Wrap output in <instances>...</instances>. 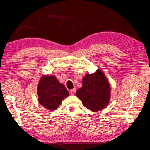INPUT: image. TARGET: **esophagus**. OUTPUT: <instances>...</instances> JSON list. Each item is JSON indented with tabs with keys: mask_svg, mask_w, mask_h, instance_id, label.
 <instances>
[{
	"mask_svg": "<svg viewBox=\"0 0 150 150\" xmlns=\"http://www.w3.org/2000/svg\"><path fill=\"white\" fill-rule=\"evenodd\" d=\"M70 92H71V93L72 94H74L76 93V88H74V89H71Z\"/></svg>",
	"mask_w": 150,
	"mask_h": 150,
	"instance_id": "1",
	"label": "esophagus"
}]
</instances>
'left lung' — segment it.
Masks as SVG:
<instances>
[{"mask_svg": "<svg viewBox=\"0 0 150 150\" xmlns=\"http://www.w3.org/2000/svg\"><path fill=\"white\" fill-rule=\"evenodd\" d=\"M82 83V87L77 90L76 95L86 108L98 112L108 106L111 98V87L101 69L86 74Z\"/></svg>", "mask_w": 150, "mask_h": 150, "instance_id": "1", "label": "left lung"}]
</instances>
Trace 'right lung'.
<instances>
[{
	"mask_svg": "<svg viewBox=\"0 0 150 150\" xmlns=\"http://www.w3.org/2000/svg\"><path fill=\"white\" fill-rule=\"evenodd\" d=\"M39 103L49 111H54L69 95L64 84L54 75L40 77L37 88Z\"/></svg>",
	"mask_w": 150,
	"mask_h": 150,
	"instance_id": "obj_1",
	"label": "right lung"
}]
</instances>
